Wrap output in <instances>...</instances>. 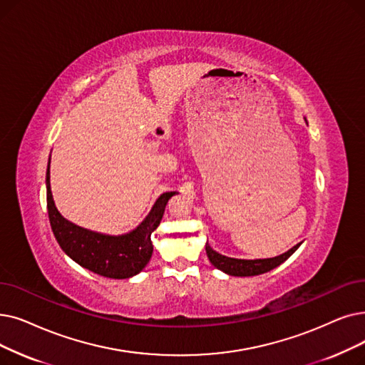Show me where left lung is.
<instances>
[{"mask_svg": "<svg viewBox=\"0 0 365 365\" xmlns=\"http://www.w3.org/2000/svg\"><path fill=\"white\" fill-rule=\"evenodd\" d=\"M301 243L295 245L288 252L282 253L279 257L274 258H267V259H235L220 255V253L215 252L209 243H205V252H207V257L210 262L224 273L230 276H258L262 273H267L273 270L277 265H280L283 261H287L292 253L299 247Z\"/></svg>", "mask_w": 365, "mask_h": 365, "instance_id": "8db88e82", "label": "left lung"}]
</instances>
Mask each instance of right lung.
<instances>
[{"mask_svg": "<svg viewBox=\"0 0 365 365\" xmlns=\"http://www.w3.org/2000/svg\"><path fill=\"white\" fill-rule=\"evenodd\" d=\"M49 174L47 168V212L61 249L78 265L104 277L128 279L143 270L153 252L150 235L160 225L168 200L176 192H165L158 198L148 217L134 231L123 235H106L77 227L61 216L52 198Z\"/></svg>", "mask_w": 365, "mask_h": 365, "instance_id": "right-lung-1", "label": "right lung"}]
</instances>
